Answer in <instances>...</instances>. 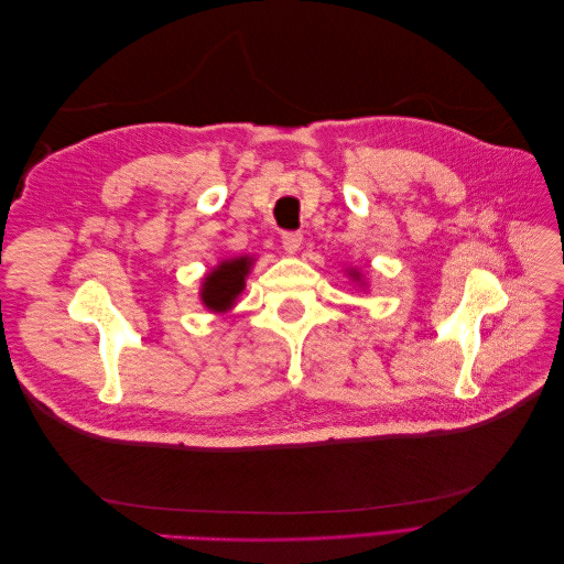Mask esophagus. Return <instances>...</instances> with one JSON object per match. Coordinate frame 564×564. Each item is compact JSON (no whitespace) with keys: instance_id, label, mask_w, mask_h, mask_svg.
Here are the masks:
<instances>
[{"instance_id":"34e87169","label":"esophagus","mask_w":564,"mask_h":564,"mask_svg":"<svg viewBox=\"0 0 564 564\" xmlns=\"http://www.w3.org/2000/svg\"><path fill=\"white\" fill-rule=\"evenodd\" d=\"M301 242H303V235L301 232H296V230L282 232V245H284L286 251H299Z\"/></svg>"}]
</instances>
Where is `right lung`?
<instances>
[{"instance_id":"1","label":"right lung","mask_w":564,"mask_h":564,"mask_svg":"<svg viewBox=\"0 0 564 564\" xmlns=\"http://www.w3.org/2000/svg\"><path fill=\"white\" fill-rule=\"evenodd\" d=\"M251 268L249 256H240L214 268L202 284V301L212 311H228L245 289V278Z\"/></svg>"}]
</instances>
